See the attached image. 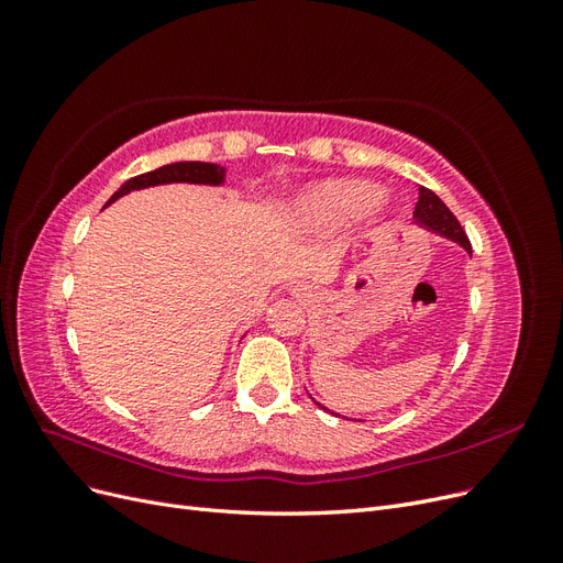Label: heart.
I'll use <instances>...</instances> for the list:
<instances>
[{"label": "heart", "instance_id": "heart-1", "mask_svg": "<svg viewBox=\"0 0 563 563\" xmlns=\"http://www.w3.org/2000/svg\"><path fill=\"white\" fill-rule=\"evenodd\" d=\"M378 190L371 183L362 180H333L323 183L314 190L302 197V209L317 220H327V223H343L360 211H364L368 203L376 201Z\"/></svg>", "mask_w": 563, "mask_h": 563}]
</instances>
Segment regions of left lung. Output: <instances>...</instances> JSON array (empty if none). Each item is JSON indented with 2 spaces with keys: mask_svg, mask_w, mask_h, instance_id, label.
Returning <instances> with one entry per match:
<instances>
[{
  "mask_svg": "<svg viewBox=\"0 0 563 563\" xmlns=\"http://www.w3.org/2000/svg\"><path fill=\"white\" fill-rule=\"evenodd\" d=\"M413 218H416V223L420 228L430 230L439 236H444V240H449V242H455L457 246H463L472 255V244L467 240L465 230L460 228V223L455 220V216L449 211L446 203L441 201L432 190H428V187H420V190H418V203H416ZM323 411H327V408H323Z\"/></svg>",
  "mask_w": 563,
  "mask_h": 563,
  "instance_id": "8db88e82",
  "label": "left lung"
}]
</instances>
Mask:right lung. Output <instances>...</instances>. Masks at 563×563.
<instances>
[{"mask_svg": "<svg viewBox=\"0 0 563 563\" xmlns=\"http://www.w3.org/2000/svg\"><path fill=\"white\" fill-rule=\"evenodd\" d=\"M168 183H195V185H223L225 183V166L209 164V162H176L155 168L126 180L119 190L110 197L108 203L117 201L133 190H145V187L168 185Z\"/></svg>", "mask_w": 563, "mask_h": 563, "instance_id": "1", "label": "right lung"}]
</instances>
